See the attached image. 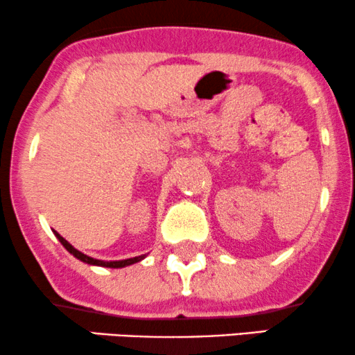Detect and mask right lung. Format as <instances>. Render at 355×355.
I'll return each instance as SVG.
<instances>
[{"mask_svg":"<svg viewBox=\"0 0 355 355\" xmlns=\"http://www.w3.org/2000/svg\"><path fill=\"white\" fill-rule=\"evenodd\" d=\"M55 232V236L58 237V241L61 242L62 245H64V249L69 252V254H72L76 257L77 260H80V261H84V263H87V265H95V266H105V268H124V266H129V265H134V263H137V261H140V260H144L145 257L147 255H139V257H134V259H125V260H113V261H105V260H98V259H94V257H89V255H85V254H82L80 250H77L76 247H72L69 242H67L64 237L62 236H60L58 234L56 231H53Z\"/></svg>","mask_w":355,"mask_h":355,"instance_id":"add662e5","label":"right lung"}]
</instances>
